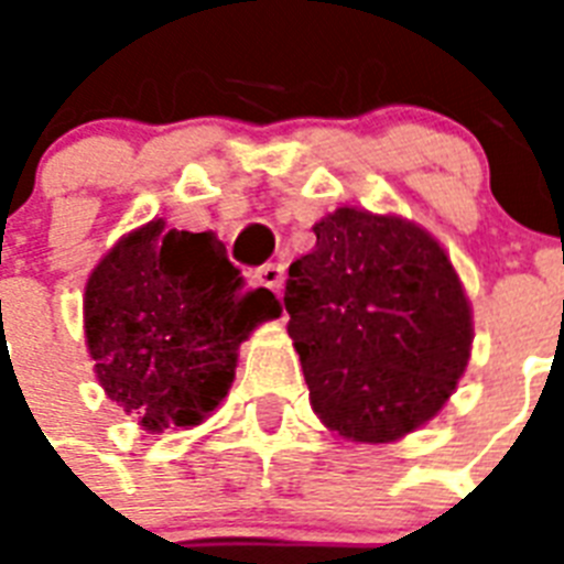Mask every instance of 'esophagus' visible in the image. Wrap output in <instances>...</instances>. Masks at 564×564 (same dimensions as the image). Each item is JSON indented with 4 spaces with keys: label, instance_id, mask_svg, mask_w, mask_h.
<instances>
[{
    "label": "esophagus",
    "instance_id": "obj_1",
    "mask_svg": "<svg viewBox=\"0 0 564 564\" xmlns=\"http://www.w3.org/2000/svg\"><path fill=\"white\" fill-rule=\"evenodd\" d=\"M283 281H286V269H283V263H265L263 269H260V283L269 286L272 292H281Z\"/></svg>",
    "mask_w": 564,
    "mask_h": 564
}]
</instances>
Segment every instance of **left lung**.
Wrapping results in <instances>:
<instances>
[{
    "mask_svg": "<svg viewBox=\"0 0 564 564\" xmlns=\"http://www.w3.org/2000/svg\"><path fill=\"white\" fill-rule=\"evenodd\" d=\"M313 230L283 295L310 406L343 438L398 442L468 369L471 301L438 239L403 216L345 204Z\"/></svg>",
    "mask_w": 564,
    "mask_h": 564,
    "instance_id": "left-lung-1",
    "label": "left lung"
}]
</instances>
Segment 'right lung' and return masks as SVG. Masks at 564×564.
<instances>
[{"label":"right lung","instance_id":"obj_1","mask_svg":"<svg viewBox=\"0 0 564 564\" xmlns=\"http://www.w3.org/2000/svg\"><path fill=\"white\" fill-rule=\"evenodd\" d=\"M281 316L274 292L248 290L213 230H128L84 286L96 380L145 433L210 419L237 377L239 345Z\"/></svg>","mask_w":564,"mask_h":564}]
</instances>
